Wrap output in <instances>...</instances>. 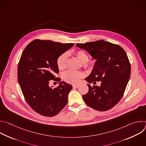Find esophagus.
<instances>
[{"mask_svg":"<svg viewBox=\"0 0 146 146\" xmlns=\"http://www.w3.org/2000/svg\"><path fill=\"white\" fill-rule=\"evenodd\" d=\"M79 87V84H74L73 85V87L75 88H77Z\"/></svg>","mask_w":146,"mask_h":146,"instance_id":"esophagus-1","label":"esophagus"}]
</instances>
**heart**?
Listing matches in <instances>:
<instances>
[{
    "mask_svg": "<svg viewBox=\"0 0 146 146\" xmlns=\"http://www.w3.org/2000/svg\"><path fill=\"white\" fill-rule=\"evenodd\" d=\"M76 56L80 59V60L84 64L85 66L90 60L89 55L84 51L79 50L75 52ZM68 54L64 52L60 54L56 59V65L60 70H64L67 68L68 65ZM83 73L79 71L68 70L65 72L63 74L64 80L71 84H76L83 77Z\"/></svg>",
    "mask_w": 146,
    "mask_h": 146,
    "instance_id": "obj_1",
    "label": "heart"
}]
</instances>
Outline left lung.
Returning <instances> with one entry per match:
<instances>
[{
	"instance_id": "left-lung-1",
	"label": "left lung",
	"mask_w": 146,
	"mask_h": 146,
	"mask_svg": "<svg viewBox=\"0 0 146 146\" xmlns=\"http://www.w3.org/2000/svg\"><path fill=\"white\" fill-rule=\"evenodd\" d=\"M76 46L88 51L96 61L90 75V83L101 81L100 86L87 84L88 93L82 99L90 108L98 111L111 109L123 95L131 75V64L124 50L119 45L103 40Z\"/></svg>"
}]
</instances>
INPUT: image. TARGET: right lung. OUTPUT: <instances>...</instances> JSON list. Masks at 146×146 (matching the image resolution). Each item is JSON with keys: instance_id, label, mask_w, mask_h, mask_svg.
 Returning <instances> with one entry per match:
<instances>
[{"instance_id": "1", "label": "right lung", "mask_w": 146, "mask_h": 146, "mask_svg": "<svg viewBox=\"0 0 146 146\" xmlns=\"http://www.w3.org/2000/svg\"><path fill=\"white\" fill-rule=\"evenodd\" d=\"M73 46L36 39L22 53L18 65V83L27 103L40 115L55 116L66 105L73 87L55 77L59 72L56 59ZM51 80L59 82V86L50 88Z\"/></svg>"}]
</instances>
